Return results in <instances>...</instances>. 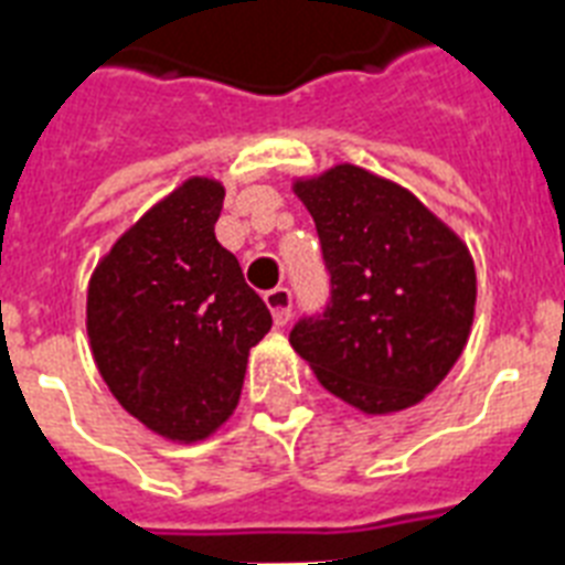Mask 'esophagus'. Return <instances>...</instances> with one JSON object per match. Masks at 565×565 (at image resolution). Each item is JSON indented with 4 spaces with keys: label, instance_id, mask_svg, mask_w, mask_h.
<instances>
[{
    "label": "esophagus",
    "instance_id": "esophagus-1",
    "mask_svg": "<svg viewBox=\"0 0 565 565\" xmlns=\"http://www.w3.org/2000/svg\"><path fill=\"white\" fill-rule=\"evenodd\" d=\"M264 301H267L269 313H273L275 324L284 328V324L290 322L292 316V292L287 287H275V290L264 292Z\"/></svg>",
    "mask_w": 565,
    "mask_h": 565
}]
</instances>
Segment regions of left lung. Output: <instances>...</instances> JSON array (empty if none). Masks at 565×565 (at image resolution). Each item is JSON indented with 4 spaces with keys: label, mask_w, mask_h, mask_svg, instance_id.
I'll return each mask as SVG.
<instances>
[{
    "label": "left lung",
    "mask_w": 565,
    "mask_h": 565,
    "mask_svg": "<svg viewBox=\"0 0 565 565\" xmlns=\"http://www.w3.org/2000/svg\"><path fill=\"white\" fill-rule=\"evenodd\" d=\"M292 191L322 241L330 301L324 313L298 319L290 345L354 409H409L470 339L476 267L467 243L412 191L356 164L296 179Z\"/></svg>",
    "instance_id": "8db88e82"
}]
</instances>
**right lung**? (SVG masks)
<instances>
[{
    "label": "right lung",
    "instance_id": "obj_1",
    "mask_svg": "<svg viewBox=\"0 0 565 565\" xmlns=\"http://www.w3.org/2000/svg\"><path fill=\"white\" fill-rule=\"evenodd\" d=\"M223 196L217 179H185L118 237L86 292L100 377L168 441H203L226 424L249 348L273 328L264 298L214 237Z\"/></svg>",
    "mask_w": 565,
    "mask_h": 565
}]
</instances>
